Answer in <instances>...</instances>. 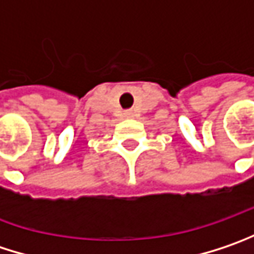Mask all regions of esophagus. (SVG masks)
I'll return each instance as SVG.
<instances>
[{
	"label": "esophagus",
	"mask_w": 254,
	"mask_h": 254,
	"mask_svg": "<svg viewBox=\"0 0 254 254\" xmlns=\"http://www.w3.org/2000/svg\"><path fill=\"white\" fill-rule=\"evenodd\" d=\"M127 116H130V115H132V112L129 111V112H127Z\"/></svg>",
	"instance_id": "esophagus-1"
}]
</instances>
